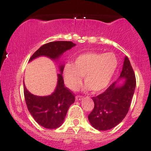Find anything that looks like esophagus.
I'll return each mask as SVG.
<instances>
[{"mask_svg":"<svg viewBox=\"0 0 151 151\" xmlns=\"http://www.w3.org/2000/svg\"><path fill=\"white\" fill-rule=\"evenodd\" d=\"M82 99H83V96H76V101H81V100Z\"/></svg>","mask_w":151,"mask_h":151,"instance_id":"1","label":"esophagus"}]
</instances>
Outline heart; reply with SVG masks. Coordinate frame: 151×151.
<instances>
[{"instance_id": "b5f03b06", "label": "heart", "mask_w": 151, "mask_h": 151, "mask_svg": "<svg viewBox=\"0 0 151 151\" xmlns=\"http://www.w3.org/2000/svg\"><path fill=\"white\" fill-rule=\"evenodd\" d=\"M118 66V60L111 52H88L78 56L73 63H68L63 68L65 83L71 90H76L82 82L86 90L94 93L104 90L111 82Z\"/></svg>"}]
</instances>
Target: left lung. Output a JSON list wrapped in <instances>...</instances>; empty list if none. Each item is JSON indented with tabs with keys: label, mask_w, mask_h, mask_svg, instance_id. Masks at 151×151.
Here are the masks:
<instances>
[{
	"label": "left lung",
	"mask_w": 151,
	"mask_h": 151,
	"mask_svg": "<svg viewBox=\"0 0 151 151\" xmlns=\"http://www.w3.org/2000/svg\"><path fill=\"white\" fill-rule=\"evenodd\" d=\"M122 80L124 81L120 84ZM135 86L133 69L125 56L118 80L101 94L92 98L94 108L88 116L90 124L98 130H108L119 124L129 111Z\"/></svg>",
	"instance_id": "left-lung-1"
}]
</instances>
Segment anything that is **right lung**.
Listing matches in <instances>:
<instances>
[{
    "mask_svg": "<svg viewBox=\"0 0 151 151\" xmlns=\"http://www.w3.org/2000/svg\"><path fill=\"white\" fill-rule=\"evenodd\" d=\"M76 46L72 42H52L42 45L31 57L29 62L40 57H47L58 61L63 53ZM64 64L60 63V73L54 91L50 95L39 96L31 93L24 82V93L29 111L40 125L47 129L60 127L65 120L68 110L75 101V96L64 86L63 78Z\"/></svg>",
    "mask_w": 151,
    "mask_h": 151,
    "instance_id": "obj_1",
    "label": "right lung"
}]
</instances>
